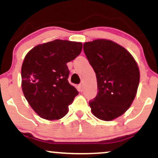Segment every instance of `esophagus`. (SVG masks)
Masks as SVG:
<instances>
[{"mask_svg": "<svg viewBox=\"0 0 158 158\" xmlns=\"http://www.w3.org/2000/svg\"><path fill=\"white\" fill-rule=\"evenodd\" d=\"M78 90H79V91L80 92L83 91V90H84V87H83L82 84H79L78 85Z\"/></svg>", "mask_w": 158, "mask_h": 158, "instance_id": "1", "label": "esophagus"}]
</instances>
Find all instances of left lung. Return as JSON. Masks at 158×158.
<instances>
[{
	"label": "left lung",
	"instance_id": "1",
	"mask_svg": "<svg viewBox=\"0 0 158 158\" xmlns=\"http://www.w3.org/2000/svg\"><path fill=\"white\" fill-rule=\"evenodd\" d=\"M83 49L97 81V97L89 102L92 113L105 121L117 118L129 108L137 94V62L129 52L110 40L85 42Z\"/></svg>",
	"mask_w": 158,
	"mask_h": 158
}]
</instances>
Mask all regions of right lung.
I'll list each match as a JSON object with an SVG mask.
<instances>
[{"label":"right lung","mask_w":158,"mask_h":158,"mask_svg":"<svg viewBox=\"0 0 158 158\" xmlns=\"http://www.w3.org/2000/svg\"><path fill=\"white\" fill-rule=\"evenodd\" d=\"M81 49V42L56 39L37 45L25 56L21 68L23 93L42 118H62L79 94L68 82L70 71L67 63L75 59Z\"/></svg>","instance_id":"add662e5"}]
</instances>
